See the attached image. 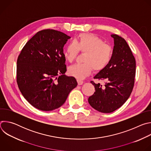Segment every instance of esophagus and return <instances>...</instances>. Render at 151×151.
Instances as JSON below:
<instances>
[{
	"instance_id": "esophagus-1",
	"label": "esophagus",
	"mask_w": 151,
	"mask_h": 151,
	"mask_svg": "<svg viewBox=\"0 0 151 151\" xmlns=\"http://www.w3.org/2000/svg\"><path fill=\"white\" fill-rule=\"evenodd\" d=\"M77 82H78V84L79 85H82L83 83V82L82 81H81V80H79V79L77 80Z\"/></svg>"
}]
</instances>
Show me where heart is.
I'll return each instance as SVG.
<instances>
[{
	"instance_id": "1",
	"label": "heart",
	"mask_w": 151,
	"mask_h": 151,
	"mask_svg": "<svg viewBox=\"0 0 151 151\" xmlns=\"http://www.w3.org/2000/svg\"><path fill=\"white\" fill-rule=\"evenodd\" d=\"M85 53L82 64H76L69 68L70 76L80 80L88 76L93 71H100L110 63L112 56L111 47L104 44L97 36L91 33H81L77 39L70 42L63 52L65 59L73 62L78 52Z\"/></svg>"
}]
</instances>
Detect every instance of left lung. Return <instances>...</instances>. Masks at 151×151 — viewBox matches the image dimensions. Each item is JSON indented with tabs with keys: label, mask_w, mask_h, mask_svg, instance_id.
<instances>
[{
	"label": "left lung",
	"mask_w": 151,
	"mask_h": 151,
	"mask_svg": "<svg viewBox=\"0 0 151 151\" xmlns=\"http://www.w3.org/2000/svg\"><path fill=\"white\" fill-rule=\"evenodd\" d=\"M114 47L110 63L94 77L105 81L104 86L95 83L96 91L88 103L102 113H111L122 106L130 97L134 87L136 60L130 48L122 37L112 34Z\"/></svg>",
	"instance_id": "8db88e82"
}]
</instances>
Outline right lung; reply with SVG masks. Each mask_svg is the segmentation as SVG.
Masks as SVG:
<instances>
[{"instance_id":"obj_1","label":"right lung","mask_w":151,"mask_h":151,"mask_svg":"<svg viewBox=\"0 0 151 151\" xmlns=\"http://www.w3.org/2000/svg\"><path fill=\"white\" fill-rule=\"evenodd\" d=\"M70 37L60 31L38 32L24 45L17 63V82L25 99L36 109L61 107L77 85L66 72L63 47Z\"/></svg>"}]
</instances>
